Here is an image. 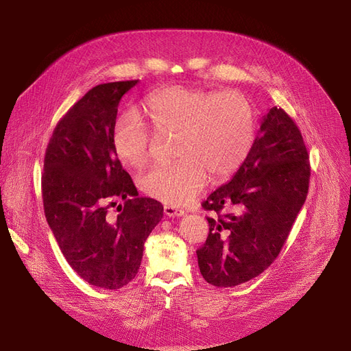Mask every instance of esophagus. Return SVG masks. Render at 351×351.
<instances>
[{
	"instance_id": "obj_1",
	"label": "esophagus",
	"mask_w": 351,
	"mask_h": 351,
	"mask_svg": "<svg viewBox=\"0 0 351 351\" xmlns=\"http://www.w3.org/2000/svg\"><path fill=\"white\" fill-rule=\"evenodd\" d=\"M163 212H165V215H166V216H169V217H175V216H183V215H185V210H182V209H176V208H173V206H169V205H165V206H163Z\"/></svg>"
}]
</instances>
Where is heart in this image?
Wrapping results in <instances>:
<instances>
[{
	"instance_id": "1",
	"label": "heart",
	"mask_w": 351,
	"mask_h": 351,
	"mask_svg": "<svg viewBox=\"0 0 351 351\" xmlns=\"http://www.w3.org/2000/svg\"><path fill=\"white\" fill-rule=\"evenodd\" d=\"M145 114L159 138L173 139L178 159L139 176L151 197L183 206L204 191L208 173L220 182L232 176L252 151L256 115L250 99L239 90H206L172 85L152 94ZM154 135L136 112L123 114L114 126V151L129 168L149 159Z\"/></svg>"
}]
</instances>
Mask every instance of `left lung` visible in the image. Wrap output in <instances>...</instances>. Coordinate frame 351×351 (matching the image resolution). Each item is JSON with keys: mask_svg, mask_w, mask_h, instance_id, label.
Here are the masks:
<instances>
[{"mask_svg": "<svg viewBox=\"0 0 351 351\" xmlns=\"http://www.w3.org/2000/svg\"><path fill=\"white\" fill-rule=\"evenodd\" d=\"M310 162L300 129L282 108L263 118L246 160L202 204L209 234L196 250L204 279L233 287L263 273L279 256L308 192ZM223 208L230 212L222 214Z\"/></svg>", "mask_w": 351, "mask_h": 351, "instance_id": "1", "label": "left lung"}]
</instances>
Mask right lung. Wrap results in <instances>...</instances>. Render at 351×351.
Listing matches in <instances>:
<instances>
[{"instance_id": "add662e5", "label": "right lung", "mask_w": 351, "mask_h": 351, "mask_svg": "<svg viewBox=\"0 0 351 351\" xmlns=\"http://www.w3.org/2000/svg\"><path fill=\"white\" fill-rule=\"evenodd\" d=\"M136 84L89 89L55 126L44 159V212L57 243L80 278L109 290L135 279L143 243L163 216L160 202L139 197L114 151L119 101ZM118 198L124 206L112 218Z\"/></svg>"}]
</instances>
